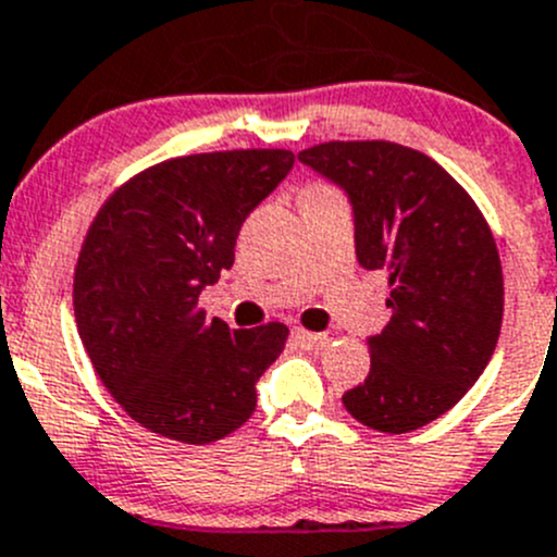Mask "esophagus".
Returning <instances> with one entry per match:
<instances>
[{
	"instance_id": "34e87169",
	"label": "esophagus",
	"mask_w": 557,
	"mask_h": 557,
	"mask_svg": "<svg viewBox=\"0 0 557 557\" xmlns=\"http://www.w3.org/2000/svg\"><path fill=\"white\" fill-rule=\"evenodd\" d=\"M292 338H295V344L302 346V349H322V346L330 341L324 333H308V330L302 327L292 330Z\"/></svg>"
}]
</instances>
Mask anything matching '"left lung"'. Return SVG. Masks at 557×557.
Here are the masks:
<instances>
[{
    "instance_id": "left-lung-1",
    "label": "left lung",
    "mask_w": 557,
    "mask_h": 557,
    "mask_svg": "<svg viewBox=\"0 0 557 557\" xmlns=\"http://www.w3.org/2000/svg\"><path fill=\"white\" fill-rule=\"evenodd\" d=\"M344 186L357 260L387 271L393 311L368 338L371 371L344 393L357 422L409 433L482 376L504 319V273L487 219L428 153L389 140H330L297 153Z\"/></svg>"
}]
</instances>
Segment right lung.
Here are the masks:
<instances>
[{"label": "right lung", "instance_id": "add662e5", "mask_svg": "<svg viewBox=\"0 0 557 557\" xmlns=\"http://www.w3.org/2000/svg\"><path fill=\"white\" fill-rule=\"evenodd\" d=\"M292 164L284 148L175 157L132 175L94 216L75 322L99 382L151 433L211 444L255 414L257 379L289 330H233L197 300L233 268L240 224Z\"/></svg>", "mask_w": 557, "mask_h": 557}]
</instances>
